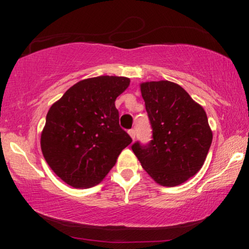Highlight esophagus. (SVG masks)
Masks as SVG:
<instances>
[{"mask_svg": "<svg viewBox=\"0 0 249 249\" xmlns=\"http://www.w3.org/2000/svg\"><path fill=\"white\" fill-rule=\"evenodd\" d=\"M128 134H129V136H130V137H131L132 141H135V137H136V131L134 130V129H130V130L128 131Z\"/></svg>", "mask_w": 249, "mask_h": 249, "instance_id": "1", "label": "esophagus"}]
</instances>
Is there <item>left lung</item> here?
<instances>
[{
	"label": "left lung",
	"mask_w": 249,
	"mask_h": 249,
	"mask_svg": "<svg viewBox=\"0 0 249 249\" xmlns=\"http://www.w3.org/2000/svg\"><path fill=\"white\" fill-rule=\"evenodd\" d=\"M139 87L153 128V141L144 147L136 142L132 151L156 183L181 185L202 169L212 144L206 112L172 81H145Z\"/></svg>",
	"instance_id": "left-lung-1"
}]
</instances>
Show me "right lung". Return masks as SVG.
Masks as SVG:
<instances>
[{
  "label": "right lung",
  "mask_w": 249,
  "mask_h": 249,
  "mask_svg": "<svg viewBox=\"0 0 249 249\" xmlns=\"http://www.w3.org/2000/svg\"><path fill=\"white\" fill-rule=\"evenodd\" d=\"M129 85L127 77L87 78L50 107L40 148L50 168L69 186L86 189L98 185L131 142L119 125L114 104Z\"/></svg>",
  "instance_id": "obj_1"
}]
</instances>
